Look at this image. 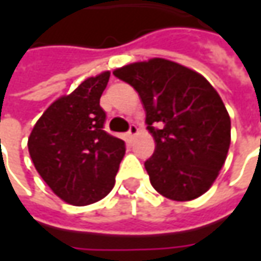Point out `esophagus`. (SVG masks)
Returning a JSON list of instances; mask_svg holds the SVG:
<instances>
[{"label": "esophagus", "instance_id": "obj_1", "mask_svg": "<svg viewBox=\"0 0 261 261\" xmlns=\"http://www.w3.org/2000/svg\"><path fill=\"white\" fill-rule=\"evenodd\" d=\"M136 134H138V127H136L135 125H130V127H129V130L126 132V138H127V139L130 141V139H132V138H134V136H135Z\"/></svg>", "mask_w": 261, "mask_h": 261}]
</instances>
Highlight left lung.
<instances>
[{
	"label": "left lung",
	"mask_w": 261,
	"mask_h": 261,
	"mask_svg": "<svg viewBox=\"0 0 261 261\" xmlns=\"http://www.w3.org/2000/svg\"><path fill=\"white\" fill-rule=\"evenodd\" d=\"M113 75L138 91L155 151L145 161L160 195L186 202L212 186L226 160L231 119L205 76L154 58L116 69Z\"/></svg>",
	"instance_id": "left-lung-1"
}]
</instances>
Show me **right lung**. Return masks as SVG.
Listing matches in <instances>:
<instances>
[{
  "mask_svg": "<svg viewBox=\"0 0 261 261\" xmlns=\"http://www.w3.org/2000/svg\"><path fill=\"white\" fill-rule=\"evenodd\" d=\"M109 78V71L87 78L58 98L29 136L37 173L56 196L74 206L91 205L109 195L125 155V142L103 129L100 97Z\"/></svg>",
  "mask_w": 261,
  "mask_h": 261,
  "instance_id": "add662e5",
  "label": "right lung"
}]
</instances>
